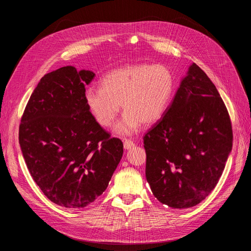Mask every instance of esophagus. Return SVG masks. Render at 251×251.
I'll use <instances>...</instances> for the list:
<instances>
[{
    "instance_id": "obj_1",
    "label": "esophagus",
    "mask_w": 251,
    "mask_h": 251,
    "mask_svg": "<svg viewBox=\"0 0 251 251\" xmlns=\"http://www.w3.org/2000/svg\"><path fill=\"white\" fill-rule=\"evenodd\" d=\"M134 147V142L130 139H125L124 140V149L125 150H129V149H132Z\"/></svg>"
}]
</instances>
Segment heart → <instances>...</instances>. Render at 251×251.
Segmentation results:
<instances>
[{"mask_svg":"<svg viewBox=\"0 0 251 251\" xmlns=\"http://www.w3.org/2000/svg\"><path fill=\"white\" fill-rule=\"evenodd\" d=\"M173 72L163 64H133L117 68L84 92L86 107L102 127H111L120 112H126L116 126L118 133H133L140 124L151 125L164 115L174 92Z\"/></svg>","mask_w":251,"mask_h":251,"instance_id":"heart-1","label":"heart"}]
</instances>
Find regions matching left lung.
Segmentation results:
<instances>
[{
	"label": "left lung",
	"mask_w": 251,
	"mask_h": 251,
	"mask_svg": "<svg viewBox=\"0 0 251 251\" xmlns=\"http://www.w3.org/2000/svg\"><path fill=\"white\" fill-rule=\"evenodd\" d=\"M232 143L226 105L193 63L164 116L143 136L146 176L156 200L173 208L201 202L218 184Z\"/></svg>",
	"instance_id": "8db88e82"
}]
</instances>
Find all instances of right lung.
I'll return each instance as SVG.
<instances>
[{
	"label": "right lung",
	"instance_id": "obj_1",
	"mask_svg": "<svg viewBox=\"0 0 251 251\" xmlns=\"http://www.w3.org/2000/svg\"><path fill=\"white\" fill-rule=\"evenodd\" d=\"M91 71L66 66L46 74L33 90L19 125L29 173L44 194L67 208H82L107 189L123 155L84 100Z\"/></svg>",
	"mask_w": 251,
	"mask_h": 251
}]
</instances>
